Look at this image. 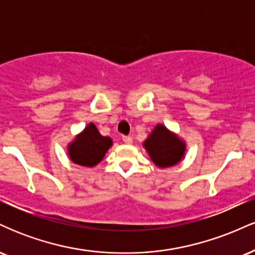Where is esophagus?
Wrapping results in <instances>:
<instances>
[{
	"instance_id": "esophagus-1",
	"label": "esophagus",
	"mask_w": 255,
	"mask_h": 255,
	"mask_svg": "<svg viewBox=\"0 0 255 255\" xmlns=\"http://www.w3.org/2000/svg\"><path fill=\"white\" fill-rule=\"evenodd\" d=\"M122 141L125 142V144H127V145H130L131 142H133V137L131 136H122Z\"/></svg>"
}]
</instances>
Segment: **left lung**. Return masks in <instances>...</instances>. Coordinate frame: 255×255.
I'll return each mask as SVG.
<instances>
[{"mask_svg":"<svg viewBox=\"0 0 255 255\" xmlns=\"http://www.w3.org/2000/svg\"><path fill=\"white\" fill-rule=\"evenodd\" d=\"M142 146L153 164L162 169L178 164L184 158L187 147L182 137L162 124L156 125Z\"/></svg>","mask_w":255,"mask_h":255,"instance_id":"left-lung-1","label":"left lung"}]
</instances>
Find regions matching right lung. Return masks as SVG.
<instances>
[{"instance_id":"add662e5","label":"right lung","mask_w":255,"mask_h":255,"mask_svg":"<svg viewBox=\"0 0 255 255\" xmlns=\"http://www.w3.org/2000/svg\"><path fill=\"white\" fill-rule=\"evenodd\" d=\"M113 146L110 136H103L93 122H90L74 139L67 145L69 159L75 164L93 168L103 160L109 148Z\"/></svg>"}]
</instances>
